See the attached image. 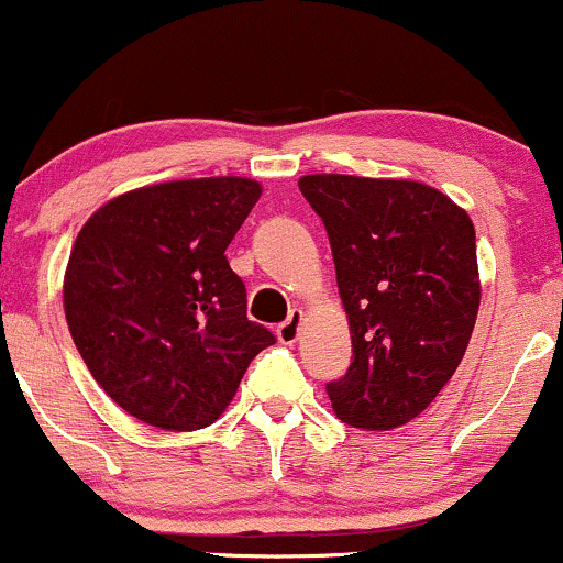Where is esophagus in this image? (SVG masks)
Masks as SVG:
<instances>
[{
  "label": "esophagus",
  "mask_w": 563,
  "mask_h": 563,
  "mask_svg": "<svg viewBox=\"0 0 563 563\" xmlns=\"http://www.w3.org/2000/svg\"><path fill=\"white\" fill-rule=\"evenodd\" d=\"M299 331H301V312L299 309H294V312L288 314V320L277 325V339H280V344H296Z\"/></svg>",
  "instance_id": "obj_1"
}]
</instances>
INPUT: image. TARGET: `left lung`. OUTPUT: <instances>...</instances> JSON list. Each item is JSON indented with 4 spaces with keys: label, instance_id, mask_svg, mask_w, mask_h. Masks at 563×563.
I'll use <instances>...</instances> for the list:
<instances>
[{
    "label": "left lung",
    "instance_id": "left-lung-1",
    "mask_svg": "<svg viewBox=\"0 0 563 563\" xmlns=\"http://www.w3.org/2000/svg\"><path fill=\"white\" fill-rule=\"evenodd\" d=\"M352 331V365L325 386L354 429L389 431L434 402L479 312L476 232L457 203L412 179L307 174Z\"/></svg>",
    "mask_w": 563,
    "mask_h": 563
}]
</instances>
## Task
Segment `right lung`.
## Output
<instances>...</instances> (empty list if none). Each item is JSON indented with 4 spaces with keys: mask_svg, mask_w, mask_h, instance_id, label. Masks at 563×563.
I'll list each match as a JSON object with an SVG mask.
<instances>
[{
    "mask_svg": "<svg viewBox=\"0 0 563 563\" xmlns=\"http://www.w3.org/2000/svg\"><path fill=\"white\" fill-rule=\"evenodd\" d=\"M262 196L245 177L161 183L87 219L66 267L68 331L102 391L166 431L211 426L275 335L245 318L228 245Z\"/></svg>",
    "mask_w": 563,
    "mask_h": 563,
    "instance_id": "right-lung-1",
    "label": "right lung"
}]
</instances>
